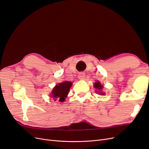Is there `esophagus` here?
I'll use <instances>...</instances> for the list:
<instances>
[{
    "label": "esophagus",
    "instance_id": "esophagus-1",
    "mask_svg": "<svg viewBox=\"0 0 149 149\" xmlns=\"http://www.w3.org/2000/svg\"><path fill=\"white\" fill-rule=\"evenodd\" d=\"M78 77H79V79L80 80H83V79H85V73H84V72H80V73L79 74V75H78Z\"/></svg>",
    "mask_w": 149,
    "mask_h": 149
}]
</instances>
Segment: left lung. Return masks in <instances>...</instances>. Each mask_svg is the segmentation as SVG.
<instances>
[{"instance_id":"1","label":"left lung","mask_w":149,"mask_h":149,"mask_svg":"<svg viewBox=\"0 0 149 149\" xmlns=\"http://www.w3.org/2000/svg\"><path fill=\"white\" fill-rule=\"evenodd\" d=\"M94 87L96 88V89H97L99 91V92L100 91V90L102 89V88H103V86H102L101 85V84H100V83L99 82V81H97V82H95V84H94ZM101 94H102V93H101ZM100 93V94H101ZM103 94H104V93H102V95Z\"/></svg>"}]
</instances>
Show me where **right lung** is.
Returning <instances> with one entry per match:
<instances>
[{"label": "right lung", "instance_id": "add662e5", "mask_svg": "<svg viewBox=\"0 0 149 149\" xmlns=\"http://www.w3.org/2000/svg\"><path fill=\"white\" fill-rule=\"evenodd\" d=\"M71 86L72 82L70 81H64L58 84L54 88L51 97H53L55 101L57 99L59 102H64L69 93Z\"/></svg>", "mask_w": 149, "mask_h": 149}]
</instances>
